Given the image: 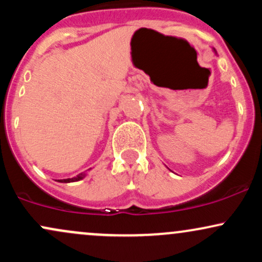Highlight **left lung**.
Masks as SVG:
<instances>
[{
  "label": "left lung",
  "mask_w": 262,
  "mask_h": 262,
  "mask_svg": "<svg viewBox=\"0 0 262 262\" xmlns=\"http://www.w3.org/2000/svg\"><path fill=\"white\" fill-rule=\"evenodd\" d=\"M213 50H214V49H213ZM214 53H215V50H214Z\"/></svg>",
  "instance_id": "8db88e82"
}]
</instances>
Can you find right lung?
Instances as JSON below:
<instances>
[{
  "label": "right lung",
  "instance_id": "right-lung-1",
  "mask_svg": "<svg viewBox=\"0 0 262 262\" xmlns=\"http://www.w3.org/2000/svg\"><path fill=\"white\" fill-rule=\"evenodd\" d=\"M83 177H86V172H82L80 173V175H77L76 177H73V179H65V180H59V182H62V183H69V182H76V181H80V180H82Z\"/></svg>",
  "mask_w": 262,
  "mask_h": 262
}]
</instances>
